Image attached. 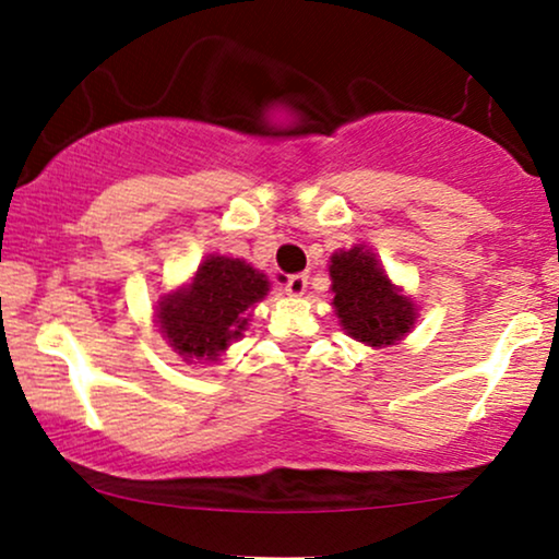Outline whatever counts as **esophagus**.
<instances>
[{
    "instance_id": "esophagus-1",
    "label": "esophagus",
    "mask_w": 559,
    "mask_h": 559,
    "mask_svg": "<svg viewBox=\"0 0 559 559\" xmlns=\"http://www.w3.org/2000/svg\"><path fill=\"white\" fill-rule=\"evenodd\" d=\"M286 294L288 297H301V294L307 292V275L305 273H297V275H288L286 278Z\"/></svg>"
}]
</instances>
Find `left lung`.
Listing matches in <instances>:
<instances>
[{"label":"left lung","mask_w":559,"mask_h":559,"mask_svg":"<svg viewBox=\"0 0 559 559\" xmlns=\"http://www.w3.org/2000/svg\"><path fill=\"white\" fill-rule=\"evenodd\" d=\"M333 312L346 336L365 346L400 344L418 320V305L389 278L373 249L355 243L331 254Z\"/></svg>","instance_id":"obj_1"}]
</instances>
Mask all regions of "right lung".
<instances>
[{
    "label": "right lung",
    "mask_w": 559,
    "mask_h": 559,
    "mask_svg": "<svg viewBox=\"0 0 559 559\" xmlns=\"http://www.w3.org/2000/svg\"><path fill=\"white\" fill-rule=\"evenodd\" d=\"M271 281L247 260L207 254L191 278L159 294L155 325L186 362L213 365L247 331Z\"/></svg>",
    "instance_id": "add662e5"
}]
</instances>
